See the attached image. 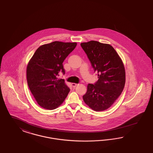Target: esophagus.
I'll return each instance as SVG.
<instances>
[{"instance_id":"1","label":"esophagus","mask_w":153,"mask_h":153,"mask_svg":"<svg viewBox=\"0 0 153 153\" xmlns=\"http://www.w3.org/2000/svg\"><path fill=\"white\" fill-rule=\"evenodd\" d=\"M71 85H72V87H75L76 85H78V84L73 83H72V84H71Z\"/></svg>"}]
</instances>
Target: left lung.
<instances>
[{"instance_id":"left-lung-1","label":"left lung","mask_w":153,"mask_h":153,"mask_svg":"<svg viewBox=\"0 0 153 153\" xmlns=\"http://www.w3.org/2000/svg\"><path fill=\"white\" fill-rule=\"evenodd\" d=\"M80 46L87 54L98 80L88 84L83 96L85 103L95 111L110 107L123 92L125 83L123 63L113 47L96 41Z\"/></svg>"}]
</instances>
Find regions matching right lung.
I'll use <instances>...</instances> for the list:
<instances>
[{"mask_svg": "<svg viewBox=\"0 0 153 153\" xmlns=\"http://www.w3.org/2000/svg\"><path fill=\"white\" fill-rule=\"evenodd\" d=\"M76 42L54 41L40 46L27 68L29 88L38 104L52 110L59 107L70 92L60 72L65 74L63 62L75 48Z\"/></svg>", "mask_w": 153, "mask_h": 153, "instance_id": "add662e5", "label": "right lung"}]
</instances>
